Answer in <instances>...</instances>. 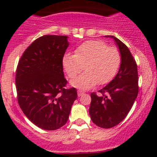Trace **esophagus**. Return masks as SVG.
Here are the masks:
<instances>
[{
    "instance_id": "34e87169",
    "label": "esophagus",
    "mask_w": 157,
    "mask_h": 157,
    "mask_svg": "<svg viewBox=\"0 0 157 157\" xmlns=\"http://www.w3.org/2000/svg\"><path fill=\"white\" fill-rule=\"evenodd\" d=\"M77 94H78V96H81L84 94V92L81 91V90H78V91H77Z\"/></svg>"
}]
</instances>
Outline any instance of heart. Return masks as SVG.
Listing matches in <instances>:
<instances>
[{"instance_id": "b5f03b06", "label": "heart", "mask_w": 157, "mask_h": 157, "mask_svg": "<svg viewBox=\"0 0 157 157\" xmlns=\"http://www.w3.org/2000/svg\"><path fill=\"white\" fill-rule=\"evenodd\" d=\"M74 55L65 54L62 64L70 78H74L83 70V73L71 81L76 88L88 90L106 84L115 77L121 65V54L115 47H110L100 40H90L79 45Z\"/></svg>"}]
</instances>
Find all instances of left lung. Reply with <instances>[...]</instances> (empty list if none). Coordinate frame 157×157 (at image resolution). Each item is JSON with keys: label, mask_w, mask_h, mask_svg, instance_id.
<instances>
[{"label": "left lung", "mask_w": 157, "mask_h": 157, "mask_svg": "<svg viewBox=\"0 0 157 157\" xmlns=\"http://www.w3.org/2000/svg\"><path fill=\"white\" fill-rule=\"evenodd\" d=\"M121 54V65L115 78L99 90L101 96L91 93L90 118L99 127H115L124 119L138 94V74L135 60L128 48L113 36Z\"/></svg>", "instance_id": "1"}]
</instances>
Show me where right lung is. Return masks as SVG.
Instances as JSON below:
<instances>
[{
	"label": "right lung",
	"instance_id": "obj_1",
	"mask_svg": "<svg viewBox=\"0 0 157 157\" xmlns=\"http://www.w3.org/2000/svg\"><path fill=\"white\" fill-rule=\"evenodd\" d=\"M67 36L45 35L23 52L16 72L19 105L37 127L54 131L66 124L77 90L65 88L62 59Z\"/></svg>",
	"mask_w": 157,
	"mask_h": 157
}]
</instances>
